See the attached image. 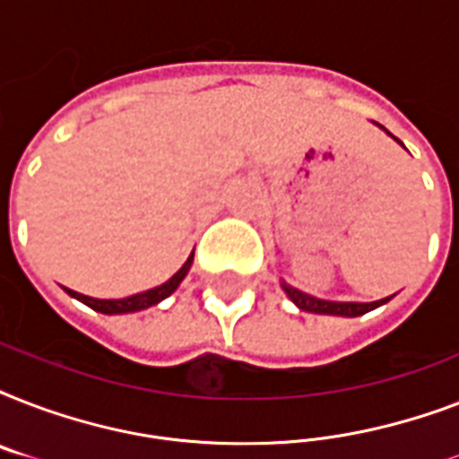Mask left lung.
Wrapping results in <instances>:
<instances>
[{"mask_svg": "<svg viewBox=\"0 0 459 459\" xmlns=\"http://www.w3.org/2000/svg\"><path fill=\"white\" fill-rule=\"evenodd\" d=\"M384 128V126H381ZM385 131V128H384ZM388 133V131H385ZM391 135V133H388ZM286 295L295 305L300 307L302 312H312V314H333V316H359V314H367L371 309H377V307L385 305V302L391 300V298H384V300L377 302H333V300H319V298H314V295H307L298 288L288 286L286 281L281 283Z\"/></svg>", "mask_w": 459, "mask_h": 459, "instance_id": "obj_1", "label": "left lung"}]
</instances>
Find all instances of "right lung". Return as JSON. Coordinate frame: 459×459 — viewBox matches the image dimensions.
I'll use <instances>...</instances> for the list:
<instances>
[{
    "mask_svg": "<svg viewBox=\"0 0 459 459\" xmlns=\"http://www.w3.org/2000/svg\"><path fill=\"white\" fill-rule=\"evenodd\" d=\"M190 264H193V255L187 257L186 264L180 266L178 272L173 273L171 279L166 281V283H161V286H157V288H150V290H145V293L131 295V298H121V300H100V298H90V295L75 293V290H71V288H64V290H66L71 298H75V300H81L82 305L92 307L95 312H102V314L140 312V309H147V307L157 305V302H161L164 298H169V295H171L173 290L180 286V281L187 276V272H190Z\"/></svg>",
    "mask_w": 459,
    "mask_h": 459,
    "instance_id": "right-lung-1",
    "label": "right lung"
}]
</instances>
